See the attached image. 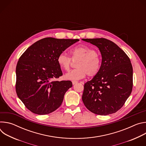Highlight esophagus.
Masks as SVG:
<instances>
[{"label":"esophagus","mask_w":146,"mask_h":146,"mask_svg":"<svg viewBox=\"0 0 146 146\" xmlns=\"http://www.w3.org/2000/svg\"><path fill=\"white\" fill-rule=\"evenodd\" d=\"M78 82L77 81H72V84L74 85L75 84H76V83H77Z\"/></svg>","instance_id":"obj_1"}]
</instances>
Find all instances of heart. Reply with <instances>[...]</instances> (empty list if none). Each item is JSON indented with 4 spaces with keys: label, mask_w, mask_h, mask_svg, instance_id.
I'll return each instance as SVG.
<instances>
[{
    "label": "heart",
    "mask_w": 146,
    "mask_h": 146,
    "mask_svg": "<svg viewBox=\"0 0 146 146\" xmlns=\"http://www.w3.org/2000/svg\"><path fill=\"white\" fill-rule=\"evenodd\" d=\"M71 58L64 53L60 54L57 62L60 68L65 71L70 70L73 62H76V69L65 74L68 80H78L84 78L87 74L89 77L96 76L101 67V58L98 52L92 47L86 45H78L70 51Z\"/></svg>",
    "instance_id": "heart-1"
}]
</instances>
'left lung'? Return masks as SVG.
I'll use <instances>...</instances> for the list:
<instances>
[{"label":"left lung","instance_id":"left-lung-1","mask_svg":"<svg viewBox=\"0 0 146 146\" xmlns=\"http://www.w3.org/2000/svg\"><path fill=\"white\" fill-rule=\"evenodd\" d=\"M82 40L96 46L102 58L99 73L84 84L82 102L94 114L114 113L123 106L132 91L133 68L130 59L116 44L106 38Z\"/></svg>","mask_w":146,"mask_h":146}]
</instances>
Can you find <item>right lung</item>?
I'll return each mask as SVG.
<instances>
[{"label": "right lung", "instance_id": "right-lung-1", "mask_svg": "<svg viewBox=\"0 0 146 146\" xmlns=\"http://www.w3.org/2000/svg\"><path fill=\"white\" fill-rule=\"evenodd\" d=\"M78 39L46 37L31 46L20 56L16 66L15 90L31 111L51 113L60 107L72 87L70 81H56L62 76L57 58Z\"/></svg>", "mask_w": 146, "mask_h": 146}]
</instances>
